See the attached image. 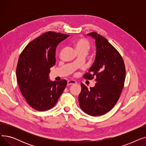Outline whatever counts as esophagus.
<instances>
[{
	"label": "esophagus",
	"instance_id": "34e87169",
	"mask_svg": "<svg viewBox=\"0 0 146 146\" xmlns=\"http://www.w3.org/2000/svg\"><path fill=\"white\" fill-rule=\"evenodd\" d=\"M76 83L77 82L74 80H70L67 82V86L71 85H74V84H76Z\"/></svg>",
	"mask_w": 146,
	"mask_h": 146
}]
</instances>
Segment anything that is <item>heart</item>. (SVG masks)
Masks as SVG:
<instances>
[{"mask_svg":"<svg viewBox=\"0 0 146 146\" xmlns=\"http://www.w3.org/2000/svg\"><path fill=\"white\" fill-rule=\"evenodd\" d=\"M73 45L78 52H83L86 54L90 49V44L85 38H79L75 40L73 42Z\"/></svg>","mask_w":146,"mask_h":146,"instance_id":"heart-1","label":"heart"}]
</instances>
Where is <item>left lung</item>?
Returning <instances> with one entry per match:
<instances>
[{
    "label": "left lung",
    "instance_id": "1",
    "mask_svg": "<svg viewBox=\"0 0 146 146\" xmlns=\"http://www.w3.org/2000/svg\"><path fill=\"white\" fill-rule=\"evenodd\" d=\"M95 40L96 57L86 79L96 77L94 87L88 89L81 83L79 95L80 108L91 116L102 115L110 111L119 98L125 79V67L119 52L105 38L97 33L88 34Z\"/></svg>",
    "mask_w": 146,
    "mask_h": 146
}]
</instances>
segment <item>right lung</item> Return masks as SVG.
Segmentation results:
<instances>
[{
    "label": "right lung",
    "instance_id": "obj_1",
    "mask_svg": "<svg viewBox=\"0 0 146 146\" xmlns=\"http://www.w3.org/2000/svg\"><path fill=\"white\" fill-rule=\"evenodd\" d=\"M70 35L48 31L29 43L20 54L17 78L22 95L36 111H44L54 106L63 93L67 81L52 82L50 68L56 63V50Z\"/></svg>",
    "mask_w": 146,
    "mask_h": 146
}]
</instances>
